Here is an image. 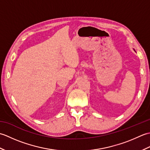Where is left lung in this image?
I'll list each match as a JSON object with an SVG mask.
<instances>
[{
    "instance_id": "8db88e82",
    "label": "left lung",
    "mask_w": 150,
    "mask_h": 150,
    "mask_svg": "<svg viewBox=\"0 0 150 150\" xmlns=\"http://www.w3.org/2000/svg\"><path fill=\"white\" fill-rule=\"evenodd\" d=\"M134 51H135V50H134Z\"/></svg>"
}]
</instances>
